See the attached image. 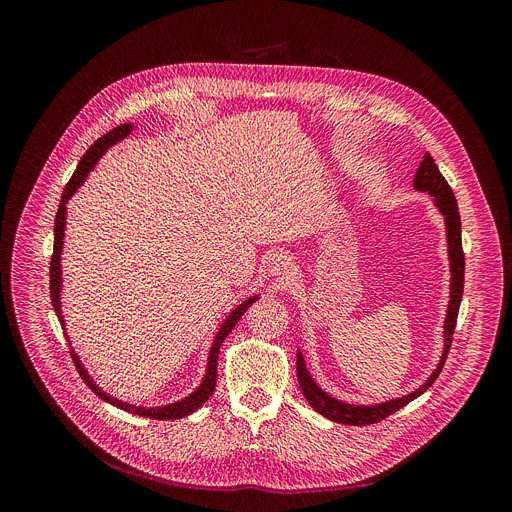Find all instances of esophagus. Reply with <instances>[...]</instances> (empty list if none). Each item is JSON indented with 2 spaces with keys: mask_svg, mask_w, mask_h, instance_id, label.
<instances>
[{
  "mask_svg": "<svg viewBox=\"0 0 512 512\" xmlns=\"http://www.w3.org/2000/svg\"><path fill=\"white\" fill-rule=\"evenodd\" d=\"M291 259L283 253H277V255H271L269 261H267V271L279 279H287L289 273H291Z\"/></svg>",
  "mask_w": 512,
  "mask_h": 512,
  "instance_id": "obj_1",
  "label": "esophagus"
}]
</instances>
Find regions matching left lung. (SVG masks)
<instances>
[{"label":"left lung","mask_w":512,"mask_h":512,"mask_svg":"<svg viewBox=\"0 0 512 512\" xmlns=\"http://www.w3.org/2000/svg\"><path fill=\"white\" fill-rule=\"evenodd\" d=\"M413 188L419 192H427L431 196L433 206L440 210L444 216V225H446V245H448V261H450V300L446 308V320H444V350L440 360H437L435 369L431 375L425 379L423 385H419L415 391L395 397L391 401H381V403H369V405H358V403H348L332 397L326 393L310 375L306 369V360L302 352L298 350V381L302 387L304 397L308 403L326 419L344 423V425H371L377 423L391 413L399 411L413 399H417L421 393H425L437 375L442 373V367L446 362L450 344H452V334L456 328L458 320V310L462 302V291H464V253H462V223H460V212H458V202L454 198L452 188L448 186L446 178L442 172L437 170L433 158L425 152L415 176H413Z\"/></svg>","instance_id":"8db88e82"}]
</instances>
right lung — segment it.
Masks as SVG:
<instances>
[{
  "mask_svg": "<svg viewBox=\"0 0 512 512\" xmlns=\"http://www.w3.org/2000/svg\"><path fill=\"white\" fill-rule=\"evenodd\" d=\"M135 131V125L133 123H123L115 129H111L109 133H105L101 139H97L89 152L83 156V160L79 162L75 174H72L70 182L66 184L64 192H62V198H60V204H58V212H56V221H54V253H52V261H50V298H52V308L58 316V322L66 334V328H64V316H62V302H60V294H62V249H64V231H66V204L68 200L75 196L79 192V188L87 182L89 174L95 170V166L99 164V160L107 154L109 148H113V145H117L119 141L127 139L131 133ZM259 296H251L247 298L245 302H241L237 308H233L229 312V316L223 320L221 328L216 330L214 334V340L210 344V350H208V360H206V371H204V377L200 381V385L190 393L186 395L184 399L180 401H174V403H168V405H158V407H143V405H133V403H127V401H121L117 397H113L111 393H105L97 381L89 375V371L85 369V364L81 360V356L77 354V350L72 348L70 344V338H68V346H70V354H72V360H75V367L79 371V375L83 377V381L91 387V391L101 397L103 401L111 403L113 407H119L127 413H135V415H141V417H150V419H180V417H186L190 413H194L202 403L208 401V397L212 395L214 391V385H216V360H218V350H221V344L225 342V338L229 336V332L235 328V324L241 320V316L247 312V308L257 302Z\"/></svg>",
  "mask_w": 512,
  "mask_h": 512,
  "instance_id": "1",
  "label": "right lung"
}]
</instances>
